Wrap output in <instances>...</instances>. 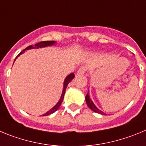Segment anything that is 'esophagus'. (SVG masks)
Masks as SVG:
<instances>
[{"label":"esophagus","instance_id":"esophagus-1","mask_svg":"<svg viewBox=\"0 0 146 146\" xmlns=\"http://www.w3.org/2000/svg\"><path fill=\"white\" fill-rule=\"evenodd\" d=\"M86 68H85V67H81V68L78 69V71H77V74L78 75L84 74V73L86 72Z\"/></svg>","mask_w":146,"mask_h":146}]
</instances>
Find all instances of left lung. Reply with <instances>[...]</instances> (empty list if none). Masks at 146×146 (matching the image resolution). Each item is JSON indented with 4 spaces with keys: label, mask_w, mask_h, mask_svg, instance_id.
Returning a JSON list of instances; mask_svg holds the SVG:
<instances>
[{
    "label": "left lung",
    "mask_w": 146,
    "mask_h": 146,
    "mask_svg": "<svg viewBox=\"0 0 146 146\" xmlns=\"http://www.w3.org/2000/svg\"><path fill=\"white\" fill-rule=\"evenodd\" d=\"M86 104H87L88 107L91 109L92 111H94V112H95V113H98L102 114V115H106L104 112H102V111L99 110L98 108L96 107L95 105H94V102H93V101L90 99V98H89V92H88L87 94L86 95Z\"/></svg>",
    "instance_id": "obj_1"
}]
</instances>
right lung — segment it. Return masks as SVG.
I'll return each mask as SVG.
<instances>
[{
	"label": "right lung",
	"instance_id": "1",
	"mask_svg": "<svg viewBox=\"0 0 146 146\" xmlns=\"http://www.w3.org/2000/svg\"><path fill=\"white\" fill-rule=\"evenodd\" d=\"M55 44V41L54 40H47V41H41L40 42V43H38V44H35L34 46H27V48H25L24 50L22 51V52H21L17 56V57H16V59L18 57H19V55H21L22 54H23L25 52V50H28V49H31V48H42V47H46V46H52L54 45V44ZM16 59L14 60V61L16 60ZM75 77V75L74 73H70V75H68V76H67L66 78H65V81H64V86H63V90H62V95H61V98H60V100H59V102H57V104L55 105L54 106L53 108H52V109H51L50 111H48V112H46V113H44V115H43V116H46V115H50V114H52L53 113H54L55 111H57V109L59 108L60 107V106H61V103L62 102V100H63V98H64V95H65V89H66L67 88V86L68 85V84L71 81V80L73 79V78Z\"/></svg>",
	"mask_w": 146,
	"mask_h": 146
}]
</instances>
